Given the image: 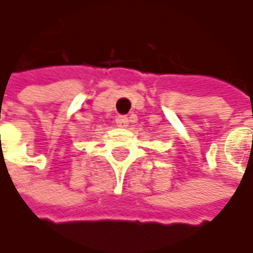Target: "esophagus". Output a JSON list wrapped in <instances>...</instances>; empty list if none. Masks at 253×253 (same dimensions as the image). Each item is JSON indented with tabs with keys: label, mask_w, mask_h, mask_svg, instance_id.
I'll return each mask as SVG.
<instances>
[{
	"label": "esophagus",
	"mask_w": 253,
	"mask_h": 253,
	"mask_svg": "<svg viewBox=\"0 0 253 253\" xmlns=\"http://www.w3.org/2000/svg\"><path fill=\"white\" fill-rule=\"evenodd\" d=\"M128 118L126 116H124V115H119L118 118H116V125L118 126H121V128H125V126H128Z\"/></svg>",
	"instance_id": "esophagus-1"
}]
</instances>
